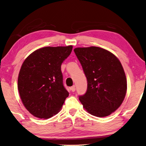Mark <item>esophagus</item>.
Instances as JSON below:
<instances>
[{
  "label": "esophagus",
  "mask_w": 146,
  "mask_h": 146,
  "mask_svg": "<svg viewBox=\"0 0 146 146\" xmlns=\"http://www.w3.org/2000/svg\"><path fill=\"white\" fill-rule=\"evenodd\" d=\"M70 90L72 91V92H75V86H73L72 87L70 88Z\"/></svg>",
  "instance_id": "34e87169"
}]
</instances>
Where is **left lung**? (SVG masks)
<instances>
[{
	"label": "left lung",
	"instance_id": "left-lung-1",
	"mask_svg": "<svg viewBox=\"0 0 146 146\" xmlns=\"http://www.w3.org/2000/svg\"><path fill=\"white\" fill-rule=\"evenodd\" d=\"M87 78V91L79 100L88 113L98 117L111 114L122 104L127 90L125 75L119 60L98 47L74 49Z\"/></svg>",
	"mask_w": 146,
	"mask_h": 146
}]
</instances>
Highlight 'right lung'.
Listing matches in <instances>:
<instances>
[{
	"label": "right lung",
	"instance_id": "add662e5",
	"mask_svg": "<svg viewBox=\"0 0 146 146\" xmlns=\"http://www.w3.org/2000/svg\"><path fill=\"white\" fill-rule=\"evenodd\" d=\"M72 49V46L40 48L29 55L22 65L18 78L20 97L35 117H53L69 96L64 86L61 65Z\"/></svg>",
	"mask_w": 146,
	"mask_h": 146
}]
</instances>
